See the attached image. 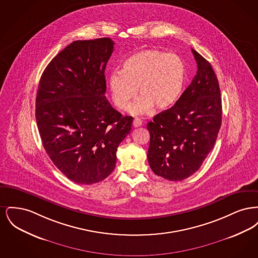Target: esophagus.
I'll return each mask as SVG.
<instances>
[{
	"instance_id": "esophagus-1",
	"label": "esophagus",
	"mask_w": 258,
	"mask_h": 258,
	"mask_svg": "<svg viewBox=\"0 0 258 258\" xmlns=\"http://www.w3.org/2000/svg\"><path fill=\"white\" fill-rule=\"evenodd\" d=\"M133 124H134V126L135 127H138V126H141L142 125V121L139 119V118H135V120H134V123H133Z\"/></svg>"
}]
</instances>
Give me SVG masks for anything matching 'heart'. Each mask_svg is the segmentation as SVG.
<instances>
[{"label": "heart", "mask_w": 258, "mask_h": 258, "mask_svg": "<svg viewBox=\"0 0 258 258\" xmlns=\"http://www.w3.org/2000/svg\"><path fill=\"white\" fill-rule=\"evenodd\" d=\"M185 79L184 62L173 53L156 49L139 51L126 58L122 72H113L109 87L114 103L126 110L137 92L140 97L132 106L133 114H142L153 106L165 109L181 96Z\"/></svg>", "instance_id": "1"}]
</instances>
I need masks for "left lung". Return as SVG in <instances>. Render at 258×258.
<instances>
[{"label":"left lung","instance_id":"left-lung-1","mask_svg":"<svg viewBox=\"0 0 258 258\" xmlns=\"http://www.w3.org/2000/svg\"><path fill=\"white\" fill-rule=\"evenodd\" d=\"M197 75L175 105L147 124L148 161L155 174L182 181L200 168L214 147L221 125V90L205 58L191 49Z\"/></svg>","mask_w":258,"mask_h":258}]
</instances>
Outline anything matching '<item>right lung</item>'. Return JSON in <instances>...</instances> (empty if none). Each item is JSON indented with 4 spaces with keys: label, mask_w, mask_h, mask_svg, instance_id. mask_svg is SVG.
Returning <instances> with one entry per match:
<instances>
[{
    "label": "right lung",
    "mask_w": 258,
    "mask_h": 258,
    "mask_svg": "<svg viewBox=\"0 0 258 258\" xmlns=\"http://www.w3.org/2000/svg\"><path fill=\"white\" fill-rule=\"evenodd\" d=\"M113 49L108 37L74 41L50 61L37 88L42 145L56 167L77 184L108 177L117 148L132 130L133 117H123L104 96Z\"/></svg>",
    "instance_id": "1"
}]
</instances>
